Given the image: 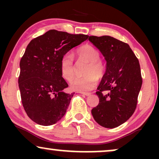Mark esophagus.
Returning a JSON list of instances; mask_svg holds the SVG:
<instances>
[{"label": "esophagus", "instance_id": "34e87169", "mask_svg": "<svg viewBox=\"0 0 159 159\" xmlns=\"http://www.w3.org/2000/svg\"><path fill=\"white\" fill-rule=\"evenodd\" d=\"M80 93H81V94H83V95H84V96H90V93H86V92H79Z\"/></svg>", "mask_w": 159, "mask_h": 159}]
</instances>
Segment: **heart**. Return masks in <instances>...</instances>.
<instances>
[{
  "instance_id": "b5f03b06",
  "label": "heart",
  "mask_w": 159,
  "mask_h": 159,
  "mask_svg": "<svg viewBox=\"0 0 159 159\" xmlns=\"http://www.w3.org/2000/svg\"><path fill=\"white\" fill-rule=\"evenodd\" d=\"M76 55L79 61L87 62L83 77L75 78L70 83L72 90L77 91L91 90L96 87L98 78H102L105 72L103 63L99 60V52L90 45H85L76 51ZM60 71L62 77L66 81H71L75 75L73 57L66 54L62 57L60 63Z\"/></svg>"
}]
</instances>
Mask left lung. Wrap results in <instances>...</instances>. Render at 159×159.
I'll use <instances>...</instances> for the list:
<instances>
[{"instance_id": "obj_1", "label": "left lung", "mask_w": 159, "mask_h": 159, "mask_svg": "<svg viewBox=\"0 0 159 159\" xmlns=\"http://www.w3.org/2000/svg\"><path fill=\"white\" fill-rule=\"evenodd\" d=\"M89 41L107 62L96 93L99 103L91 113L100 125L113 129L126 122L135 111L142 86L140 63L129 45L120 40L110 36H91Z\"/></svg>"}]
</instances>
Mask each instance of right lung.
Listing matches in <instances>:
<instances>
[{"instance_id": "right-lung-1", "label": "right lung", "mask_w": 159, "mask_h": 159, "mask_svg": "<svg viewBox=\"0 0 159 159\" xmlns=\"http://www.w3.org/2000/svg\"><path fill=\"white\" fill-rule=\"evenodd\" d=\"M84 34L50 30L32 39L20 61L19 87L27 116L36 123L51 125L64 116L74 93L60 71L63 56L87 39Z\"/></svg>"}]
</instances>
